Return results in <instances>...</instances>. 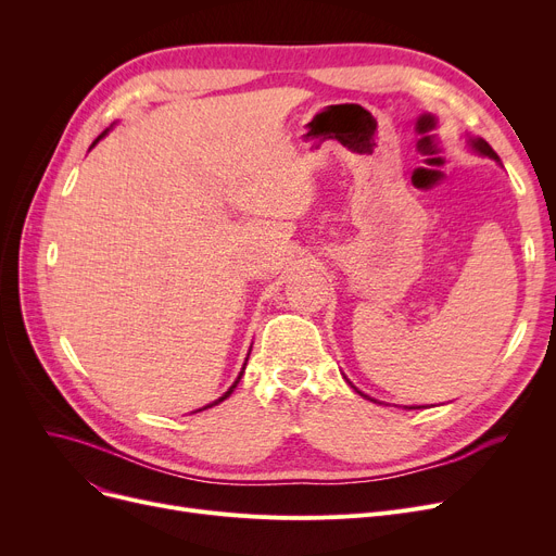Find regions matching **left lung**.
Masks as SVG:
<instances>
[{
    "mask_svg": "<svg viewBox=\"0 0 556 556\" xmlns=\"http://www.w3.org/2000/svg\"><path fill=\"white\" fill-rule=\"evenodd\" d=\"M471 143H473V149H476L478 153H482V155H486V157H493V160H498V155H495V151L491 149V146H489L484 139L478 137V139H473ZM358 394H363V392H358ZM363 396H365V394H363ZM371 401H374V399H371Z\"/></svg>",
    "mask_w": 556,
    "mask_h": 556,
    "instance_id": "1",
    "label": "left lung"
}]
</instances>
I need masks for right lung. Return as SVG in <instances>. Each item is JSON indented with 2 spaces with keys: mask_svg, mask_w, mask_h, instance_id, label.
<instances>
[{
  "mask_svg": "<svg viewBox=\"0 0 556 556\" xmlns=\"http://www.w3.org/2000/svg\"><path fill=\"white\" fill-rule=\"evenodd\" d=\"M105 132H108V130H103V132H101V135H99V137H97V139H94V143H99V139H101V137H103V135H105ZM94 143H92V146H94ZM243 369H245V367H243ZM241 376H243V371H241ZM241 376H239V378H237V383H233V386H231V388H229V390H227V392H225V394H223V396H220V399H218V401H214V403H212V405H218V403H220V401H225V399H227V396H229V394H231V392H233V388H237V386H239V381H241ZM212 405H204V407H212ZM204 407H202V410H204Z\"/></svg>",
  "mask_w": 556,
  "mask_h": 556,
  "instance_id": "add662e5",
  "label": "right lung"
}]
</instances>
